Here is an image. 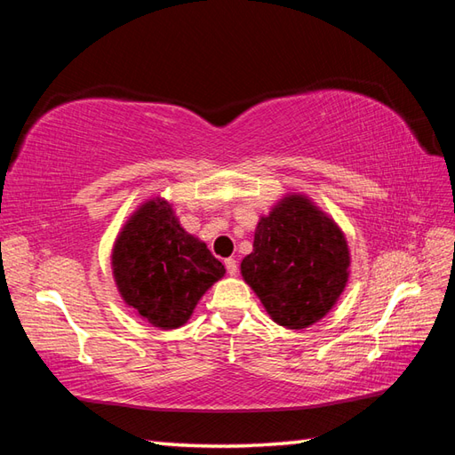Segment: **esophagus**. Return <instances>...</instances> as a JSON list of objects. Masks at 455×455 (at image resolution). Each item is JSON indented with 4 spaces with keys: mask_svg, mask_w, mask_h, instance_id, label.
<instances>
[{
    "mask_svg": "<svg viewBox=\"0 0 455 455\" xmlns=\"http://www.w3.org/2000/svg\"><path fill=\"white\" fill-rule=\"evenodd\" d=\"M225 267H227V274H228V275H236L238 264H236L235 258H227V259H225Z\"/></svg>",
    "mask_w": 455,
    "mask_h": 455,
    "instance_id": "34e87169",
    "label": "esophagus"
}]
</instances>
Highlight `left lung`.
<instances>
[{
  "label": "left lung",
  "instance_id": "left-lung-1",
  "mask_svg": "<svg viewBox=\"0 0 455 455\" xmlns=\"http://www.w3.org/2000/svg\"><path fill=\"white\" fill-rule=\"evenodd\" d=\"M240 274L279 326L301 331L321 321L350 275V248L336 222L293 193L279 199L254 233Z\"/></svg>",
  "mask_w": 455,
  "mask_h": 455
}]
</instances>
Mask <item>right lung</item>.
I'll return each instance as SVG.
<instances>
[{"label":"right lung","instance_id":"obj_1","mask_svg":"<svg viewBox=\"0 0 455 455\" xmlns=\"http://www.w3.org/2000/svg\"><path fill=\"white\" fill-rule=\"evenodd\" d=\"M111 266L123 301L162 331L186 324L199 299L225 275V266L181 228L162 197L142 203L124 222Z\"/></svg>","mask_w":455,"mask_h":455}]
</instances>
